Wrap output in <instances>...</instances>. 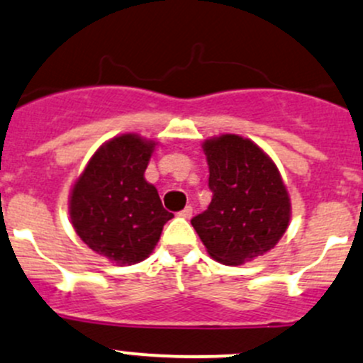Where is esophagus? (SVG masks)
I'll return each instance as SVG.
<instances>
[{
  "label": "esophagus",
  "instance_id": "esophagus-1",
  "mask_svg": "<svg viewBox=\"0 0 363 363\" xmlns=\"http://www.w3.org/2000/svg\"><path fill=\"white\" fill-rule=\"evenodd\" d=\"M179 216L184 217V219H191V216H193V207H189V205H188V207H186L184 211L179 212Z\"/></svg>",
  "mask_w": 363,
  "mask_h": 363
}]
</instances>
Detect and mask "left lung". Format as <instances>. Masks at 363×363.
<instances>
[{
    "label": "left lung",
    "mask_w": 363,
    "mask_h": 363,
    "mask_svg": "<svg viewBox=\"0 0 363 363\" xmlns=\"http://www.w3.org/2000/svg\"><path fill=\"white\" fill-rule=\"evenodd\" d=\"M212 201L191 224L208 255L240 266L264 255L291 223V198L277 165L250 139L223 133L203 144Z\"/></svg>",
    "instance_id": "8db88e82"
}]
</instances>
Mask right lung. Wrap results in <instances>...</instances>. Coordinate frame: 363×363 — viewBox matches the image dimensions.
<instances>
[{
  "label": "right lung",
  "instance_id": "1",
  "mask_svg": "<svg viewBox=\"0 0 363 363\" xmlns=\"http://www.w3.org/2000/svg\"><path fill=\"white\" fill-rule=\"evenodd\" d=\"M155 140L121 133L102 144L72 184L69 216L76 235L118 266L144 261L158 243L167 212L144 179Z\"/></svg>",
  "mask_w": 363,
  "mask_h": 363
}]
</instances>
